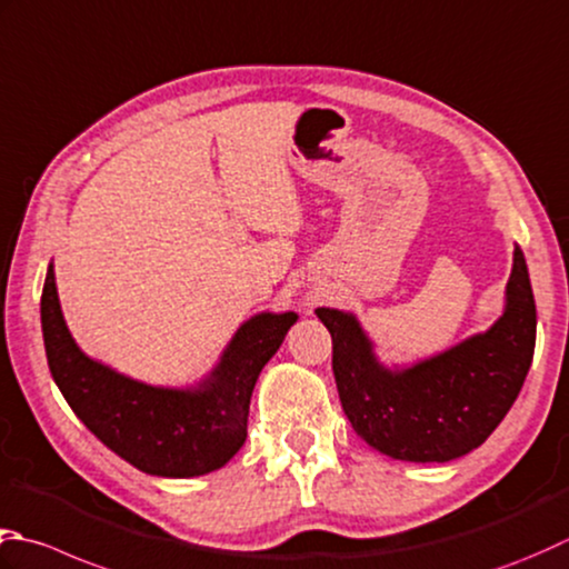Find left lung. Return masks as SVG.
<instances>
[{"label": "left lung", "instance_id": "left-lung-1", "mask_svg": "<svg viewBox=\"0 0 569 569\" xmlns=\"http://www.w3.org/2000/svg\"><path fill=\"white\" fill-rule=\"evenodd\" d=\"M332 338V375L352 429L399 461L443 463L481 447L513 407L536 352V298L513 251L506 310L486 332L405 370L375 358L358 318L316 310Z\"/></svg>", "mask_w": 569, "mask_h": 569}]
</instances>
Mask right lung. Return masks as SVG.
Wrapping results in <instances>:
<instances>
[{"label": "right lung", "instance_id": "right-lung-1", "mask_svg": "<svg viewBox=\"0 0 569 569\" xmlns=\"http://www.w3.org/2000/svg\"><path fill=\"white\" fill-rule=\"evenodd\" d=\"M296 320V313L253 316L204 382L170 389L130 380L81 352L66 328L53 266L41 293L43 348L66 402L120 459L164 478L217 471L243 447L253 385Z\"/></svg>", "mask_w": 569, "mask_h": 569}]
</instances>
